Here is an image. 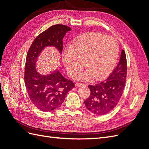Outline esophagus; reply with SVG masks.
I'll return each mask as SVG.
<instances>
[{
  "mask_svg": "<svg viewBox=\"0 0 149 149\" xmlns=\"http://www.w3.org/2000/svg\"><path fill=\"white\" fill-rule=\"evenodd\" d=\"M84 84L83 83H76L75 84V86H82V85H84Z\"/></svg>",
  "mask_w": 149,
  "mask_h": 149,
  "instance_id": "obj_1",
  "label": "esophagus"
}]
</instances>
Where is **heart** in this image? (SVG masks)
Returning a JSON list of instances; mask_svg holds the SVG:
<instances>
[{"instance_id":"heart-1","label":"heart","mask_w":149,"mask_h":149,"mask_svg":"<svg viewBox=\"0 0 149 149\" xmlns=\"http://www.w3.org/2000/svg\"><path fill=\"white\" fill-rule=\"evenodd\" d=\"M119 45L115 38L101 33L91 32L80 36L71 48L64 51L63 60L71 77L77 74L84 66L88 70L78 78L94 79L106 77L114 68L119 55Z\"/></svg>"}]
</instances>
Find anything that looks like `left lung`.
Listing matches in <instances>:
<instances>
[{
	"label": "left lung",
	"instance_id": "obj_1",
	"mask_svg": "<svg viewBox=\"0 0 149 149\" xmlns=\"http://www.w3.org/2000/svg\"><path fill=\"white\" fill-rule=\"evenodd\" d=\"M127 72V60L123 49L118 65L107 78L95 85H88L91 94L84 101L87 109L100 116L105 115L113 109L123 95Z\"/></svg>",
	"mask_w": 149,
	"mask_h": 149
}]
</instances>
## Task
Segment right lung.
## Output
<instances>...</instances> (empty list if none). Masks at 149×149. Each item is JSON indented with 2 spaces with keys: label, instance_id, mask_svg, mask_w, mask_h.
Returning a JSON list of instances; mask_svg holds the SVG:
<instances>
[{
  "label": "right lung",
  "instance_id": "right-lung-1",
  "mask_svg": "<svg viewBox=\"0 0 149 149\" xmlns=\"http://www.w3.org/2000/svg\"><path fill=\"white\" fill-rule=\"evenodd\" d=\"M71 30L65 25H52L37 36L28 51L25 84L31 102L40 111L49 112L55 109L64 101L67 93L74 87V83L63 77L58 71L42 75L35 67L38 56L45 47H55L61 53L63 38Z\"/></svg>",
  "mask_w": 149,
  "mask_h": 149
}]
</instances>
